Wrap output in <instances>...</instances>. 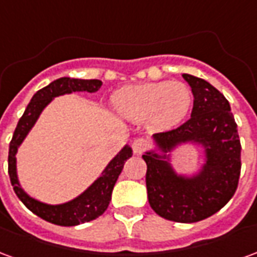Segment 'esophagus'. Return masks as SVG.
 Wrapping results in <instances>:
<instances>
[{"label": "esophagus", "mask_w": 257, "mask_h": 257, "mask_svg": "<svg viewBox=\"0 0 257 257\" xmlns=\"http://www.w3.org/2000/svg\"><path fill=\"white\" fill-rule=\"evenodd\" d=\"M149 147V142L145 138H138V139L134 140L132 143V149H134L135 154H142L143 151Z\"/></svg>", "instance_id": "obj_1"}]
</instances>
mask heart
<instances>
[{
	"label": "heart",
	"mask_w": 257,
	"mask_h": 257,
	"mask_svg": "<svg viewBox=\"0 0 257 257\" xmlns=\"http://www.w3.org/2000/svg\"><path fill=\"white\" fill-rule=\"evenodd\" d=\"M193 101L191 90L182 82H149L117 90L112 103L122 117L145 121L153 128L168 129L183 119Z\"/></svg>",
	"instance_id": "b5f03b06"
}]
</instances>
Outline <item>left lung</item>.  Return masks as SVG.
I'll use <instances>...</instances> for the list:
<instances>
[{
  "label": "left lung",
  "instance_id": "obj_1",
  "mask_svg": "<svg viewBox=\"0 0 257 257\" xmlns=\"http://www.w3.org/2000/svg\"><path fill=\"white\" fill-rule=\"evenodd\" d=\"M194 95L191 117L180 126L154 135L162 151L179 143L205 146L206 162L199 175L183 178L169 162L146 153V186L149 204L164 219L178 223L204 220L224 206L238 187L241 173V143L237 123L226 97L205 79L183 74ZM165 157V156H164Z\"/></svg>",
  "mask_w": 257,
  "mask_h": 257
}]
</instances>
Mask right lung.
<instances>
[{
  "instance_id": "add662e5",
  "label": "right lung",
  "mask_w": 257,
  "mask_h": 257,
  "mask_svg": "<svg viewBox=\"0 0 257 257\" xmlns=\"http://www.w3.org/2000/svg\"><path fill=\"white\" fill-rule=\"evenodd\" d=\"M101 86V81L99 79H78L63 77L42 88L33 96V99L26 107L23 115L18 122L15 129L12 140L9 143L8 154V173L11 178V183L14 186V191L18 198L29 208V209L40 216L44 220L58 224V226H77L85 221L95 220L96 217L104 213L107 206L111 199V193L114 184L117 182L119 173L122 172L125 161L132 157L131 147H123L114 160H112L100 178L90 186L85 193L77 197L67 204L62 205H47L40 201L30 198L23 190L19 187L18 176H16V158L15 154L18 147L23 142L26 135L36 123L37 118L41 114L44 107L47 106L53 97L71 92H96Z\"/></svg>"
}]
</instances>
